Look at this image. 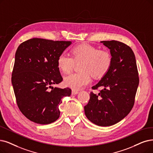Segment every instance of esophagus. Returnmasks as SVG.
Instances as JSON below:
<instances>
[{
	"instance_id": "obj_1",
	"label": "esophagus",
	"mask_w": 153,
	"mask_h": 153,
	"mask_svg": "<svg viewBox=\"0 0 153 153\" xmlns=\"http://www.w3.org/2000/svg\"><path fill=\"white\" fill-rule=\"evenodd\" d=\"M71 94H72V95H76V94H78V91H76V90H72V91H71Z\"/></svg>"
}]
</instances>
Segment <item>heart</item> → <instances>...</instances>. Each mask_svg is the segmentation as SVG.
<instances>
[{"label": "heart", "instance_id": "obj_1", "mask_svg": "<svg viewBox=\"0 0 153 153\" xmlns=\"http://www.w3.org/2000/svg\"><path fill=\"white\" fill-rule=\"evenodd\" d=\"M73 57L65 52L58 56L57 63L59 69L65 73H70L75 62H81L79 73H74L65 78L64 83L73 90H79L91 82V75L102 78L111 68L112 57L105 50L89 44H82L72 50Z\"/></svg>", "mask_w": 153, "mask_h": 153}]
</instances>
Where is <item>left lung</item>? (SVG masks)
Listing matches in <instances>:
<instances>
[{
    "instance_id": "1",
    "label": "left lung",
    "mask_w": 153,
    "mask_h": 153,
    "mask_svg": "<svg viewBox=\"0 0 153 153\" xmlns=\"http://www.w3.org/2000/svg\"><path fill=\"white\" fill-rule=\"evenodd\" d=\"M101 42L110 50L112 65L107 74L91 87L103 89L98 95L90 92L84 110L90 122L106 127L117 124L131 112L139 80L136 57L129 46L115 40Z\"/></svg>"
}]
</instances>
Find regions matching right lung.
Wrapping results in <instances>:
<instances>
[{
	"instance_id": "1",
	"label": "right lung",
	"mask_w": 153,
	"mask_h": 153,
	"mask_svg": "<svg viewBox=\"0 0 153 153\" xmlns=\"http://www.w3.org/2000/svg\"><path fill=\"white\" fill-rule=\"evenodd\" d=\"M71 41L33 38L21 43L16 52L12 84L18 107L29 120L48 124L59 117V106L69 88L53 87L62 82L57 59Z\"/></svg>"
}]
</instances>
